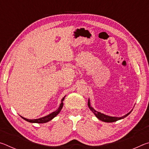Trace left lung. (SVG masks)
Returning <instances> with one entry per match:
<instances>
[{
    "mask_svg": "<svg viewBox=\"0 0 149 149\" xmlns=\"http://www.w3.org/2000/svg\"><path fill=\"white\" fill-rule=\"evenodd\" d=\"M88 107L90 108V110L92 111V112L94 113V114L96 116V117H97L98 119H99L100 120L102 121V122H116V121L121 120V119H123V118H125L126 116H127L128 115H129L131 112H130L128 114H125V116H123L122 117H120V118H118V117H112V116H107V115H105L104 114H102V113H100L99 112H97V111H96L94 108H92L91 107V104H90V101H89V99L88 100Z\"/></svg>",
    "mask_w": 149,
    "mask_h": 149,
    "instance_id": "1",
    "label": "left lung"
}]
</instances>
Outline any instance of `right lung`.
<instances>
[{"label":"right lung","instance_id":"obj_1","mask_svg":"<svg viewBox=\"0 0 149 149\" xmlns=\"http://www.w3.org/2000/svg\"><path fill=\"white\" fill-rule=\"evenodd\" d=\"M64 97L62 99V102H61V104H60L59 108H58V109L56 111H54V112H52L51 114H50L48 116H44L42 118H39V119H34V120H29V119H27V118H25L22 117V116H21V117L23 118L24 120H26L27 122H31V123H46V122H49V121H50L52 119H53V118L55 116H56L58 114L60 111H61L62 108L63 107V104H63V100H64Z\"/></svg>","mask_w":149,"mask_h":149}]
</instances>
